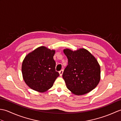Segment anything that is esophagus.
<instances>
[{"label": "esophagus", "mask_w": 121, "mask_h": 121, "mask_svg": "<svg viewBox=\"0 0 121 121\" xmlns=\"http://www.w3.org/2000/svg\"><path fill=\"white\" fill-rule=\"evenodd\" d=\"M59 74H60V76H62V74H63V70H60V71H59Z\"/></svg>", "instance_id": "34e87169"}]
</instances>
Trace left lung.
Wrapping results in <instances>:
<instances>
[{
  "label": "left lung",
  "mask_w": 121,
  "mask_h": 121,
  "mask_svg": "<svg viewBox=\"0 0 121 121\" xmlns=\"http://www.w3.org/2000/svg\"><path fill=\"white\" fill-rule=\"evenodd\" d=\"M63 52L68 59V65L62 77L69 91L79 96L96 87L100 80V66L96 58L84 48L75 51L66 48Z\"/></svg>",
  "instance_id": "left-lung-1"
}]
</instances>
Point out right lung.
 Instances as JSON below:
<instances>
[{
    "instance_id": "right-lung-1",
    "label": "right lung",
    "mask_w": 121,
    "mask_h": 121,
    "mask_svg": "<svg viewBox=\"0 0 121 121\" xmlns=\"http://www.w3.org/2000/svg\"><path fill=\"white\" fill-rule=\"evenodd\" d=\"M55 50L45 46L35 49L25 56L22 65L25 83L35 91L43 92L52 87L59 76L53 59Z\"/></svg>"
}]
</instances>
